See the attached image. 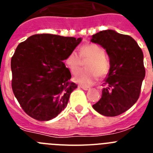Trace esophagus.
I'll use <instances>...</instances> for the list:
<instances>
[{
    "label": "esophagus",
    "instance_id": "34e87169",
    "mask_svg": "<svg viewBox=\"0 0 153 153\" xmlns=\"http://www.w3.org/2000/svg\"><path fill=\"white\" fill-rule=\"evenodd\" d=\"M79 88H82L83 90H90V87H88V86H81V85H79Z\"/></svg>",
    "mask_w": 153,
    "mask_h": 153
}]
</instances>
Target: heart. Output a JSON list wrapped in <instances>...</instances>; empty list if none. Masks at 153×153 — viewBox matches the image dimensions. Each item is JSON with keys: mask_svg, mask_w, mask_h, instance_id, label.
<instances>
[{"mask_svg": "<svg viewBox=\"0 0 153 153\" xmlns=\"http://www.w3.org/2000/svg\"><path fill=\"white\" fill-rule=\"evenodd\" d=\"M82 61H87L85 64L86 70L79 73L74 79L79 84L89 86L95 83L99 76L104 78L109 74L110 65L100 46L95 44H86L79 49V56L74 51L69 53L65 59V63L70 72L76 75L83 67Z\"/></svg>", "mask_w": 153, "mask_h": 153, "instance_id": "heart-1", "label": "heart"}]
</instances>
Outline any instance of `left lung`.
Here are the masks:
<instances>
[{
    "mask_svg": "<svg viewBox=\"0 0 153 153\" xmlns=\"http://www.w3.org/2000/svg\"><path fill=\"white\" fill-rule=\"evenodd\" d=\"M91 41L106 49L110 63L102 97L93 108L106 117H117L133 106L140 97L146 75L143 51L132 37L113 30L93 35Z\"/></svg>",
    "mask_w": 153,
    "mask_h": 153,
    "instance_id": "obj_1",
    "label": "left lung"
}]
</instances>
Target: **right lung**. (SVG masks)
I'll use <instances>...</instances> for the list:
<instances>
[{
    "label": "right lung",
    "instance_id": "add662e5",
    "mask_svg": "<svg viewBox=\"0 0 153 153\" xmlns=\"http://www.w3.org/2000/svg\"><path fill=\"white\" fill-rule=\"evenodd\" d=\"M81 38L42 33L19 44L11 58L13 94L24 111L39 121L55 118L77 85L63 63Z\"/></svg>",
    "mask_w": 153,
    "mask_h": 153
}]
</instances>
